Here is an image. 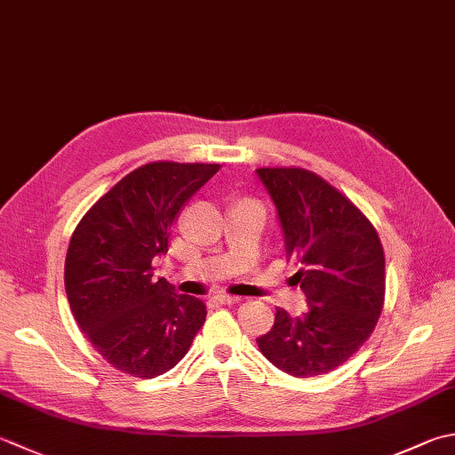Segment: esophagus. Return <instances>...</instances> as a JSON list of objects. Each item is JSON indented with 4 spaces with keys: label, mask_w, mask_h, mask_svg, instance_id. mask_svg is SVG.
I'll return each instance as SVG.
<instances>
[{
    "label": "esophagus",
    "mask_w": 455,
    "mask_h": 455,
    "mask_svg": "<svg viewBox=\"0 0 455 455\" xmlns=\"http://www.w3.org/2000/svg\"><path fill=\"white\" fill-rule=\"evenodd\" d=\"M215 299L220 301V304H227V306H233V304H238V301H240L238 296H230V293H217Z\"/></svg>",
    "instance_id": "34e87169"
}]
</instances>
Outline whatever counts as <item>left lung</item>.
<instances>
[{
    "instance_id": "obj_1",
    "label": "left lung",
    "mask_w": 455,
    "mask_h": 455,
    "mask_svg": "<svg viewBox=\"0 0 455 455\" xmlns=\"http://www.w3.org/2000/svg\"><path fill=\"white\" fill-rule=\"evenodd\" d=\"M278 211L288 260L309 309L256 343L274 367L309 379L333 371L369 339L385 304V252L375 227L343 193L301 167L256 169Z\"/></svg>"
}]
</instances>
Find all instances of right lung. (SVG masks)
I'll return each instance as SVG.
<instances>
[{
  "instance_id": "obj_1",
  "label": "right lung",
  "mask_w": 455,
  "mask_h": 455,
  "mask_svg": "<svg viewBox=\"0 0 455 455\" xmlns=\"http://www.w3.org/2000/svg\"><path fill=\"white\" fill-rule=\"evenodd\" d=\"M219 164H146L80 219L65 260L70 311L114 369L154 379L180 363L207 317L199 298L154 278L173 222Z\"/></svg>"
}]
</instances>
